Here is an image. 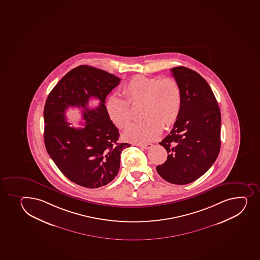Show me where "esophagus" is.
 <instances>
[{
	"mask_svg": "<svg viewBox=\"0 0 260 260\" xmlns=\"http://www.w3.org/2000/svg\"><path fill=\"white\" fill-rule=\"evenodd\" d=\"M138 146H139L140 147L143 148V149H146V150H147V149H149V148L152 147L153 144H152V143H147V144H140L138 145Z\"/></svg>",
	"mask_w": 260,
	"mask_h": 260,
	"instance_id": "1",
	"label": "esophagus"
}]
</instances>
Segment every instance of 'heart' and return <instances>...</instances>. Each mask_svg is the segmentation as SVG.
<instances>
[{
  "label": "heart",
  "instance_id": "heart-1",
  "mask_svg": "<svg viewBox=\"0 0 260 260\" xmlns=\"http://www.w3.org/2000/svg\"><path fill=\"white\" fill-rule=\"evenodd\" d=\"M123 98L113 94L107 101V112L111 122L123 129L132 121L131 106L142 105L139 123L132 124L123 137L128 142L147 143L160 134L161 128L173 125L182 108V88L173 78H149L137 75L122 88Z\"/></svg>",
  "mask_w": 260,
  "mask_h": 260
}]
</instances>
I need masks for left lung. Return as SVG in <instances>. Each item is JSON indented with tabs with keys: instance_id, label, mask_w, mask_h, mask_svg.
<instances>
[{
	"instance_id": "obj_1",
	"label": "left lung",
	"mask_w": 260,
	"mask_h": 260,
	"mask_svg": "<svg viewBox=\"0 0 260 260\" xmlns=\"http://www.w3.org/2000/svg\"><path fill=\"white\" fill-rule=\"evenodd\" d=\"M171 71L182 88V108L172 132L159 142L168 156L156 170L166 182L185 185L205 174L217 159L221 113L212 88L199 73L184 67Z\"/></svg>"
}]
</instances>
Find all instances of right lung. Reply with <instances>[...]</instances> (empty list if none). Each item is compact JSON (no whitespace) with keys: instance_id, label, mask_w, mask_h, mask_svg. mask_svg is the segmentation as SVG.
<instances>
[{"instance_id":"1","label":"right lung","mask_w":260,"mask_h":260,"mask_svg":"<svg viewBox=\"0 0 260 260\" xmlns=\"http://www.w3.org/2000/svg\"><path fill=\"white\" fill-rule=\"evenodd\" d=\"M120 78L103 70L79 66L71 70L48 94L44 107V142L59 171L72 182L88 188L112 182L120 167V154L128 143L118 142L119 132L107 114L106 97ZM100 101L89 109V100ZM82 109L85 125L75 128L67 122L68 107Z\"/></svg>"}]
</instances>
